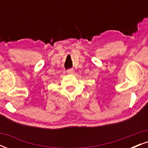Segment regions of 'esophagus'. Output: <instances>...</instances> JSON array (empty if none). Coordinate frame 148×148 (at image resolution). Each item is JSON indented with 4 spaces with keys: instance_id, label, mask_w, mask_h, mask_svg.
I'll list each match as a JSON object with an SVG mask.
<instances>
[{
    "instance_id": "obj_1",
    "label": "esophagus",
    "mask_w": 148,
    "mask_h": 148,
    "mask_svg": "<svg viewBox=\"0 0 148 148\" xmlns=\"http://www.w3.org/2000/svg\"><path fill=\"white\" fill-rule=\"evenodd\" d=\"M67 73H68V74H74V69H69L67 71Z\"/></svg>"
}]
</instances>
